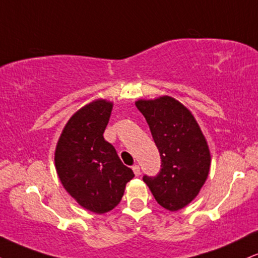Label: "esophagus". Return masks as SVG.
<instances>
[{
  "label": "esophagus",
  "mask_w": 258,
  "mask_h": 258,
  "mask_svg": "<svg viewBox=\"0 0 258 258\" xmlns=\"http://www.w3.org/2000/svg\"><path fill=\"white\" fill-rule=\"evenodd\" d=\"M132 170H133V172H135L136 176H139V174H141V168H139L138 165H133Z\"/></svg>",
  "instance_id": "34e87169"
}]
</instances>
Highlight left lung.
<instances>
[{"label": "left lung", "instance_id": "1", "mask_svg": "<svg viewBox=\"0 0 258 258\" xmlns=\"http://www.w3.org/2000/svg\"><path fill=\"white\" fill-rule=\"evenodd\" d=\"M160 152L161 171L143 180L159 205L178 211L190 204L205 184L211 166V153L191 111L170 96L138 99Z\"/></svg>", "mask_w": 258, "mask_h": 258}]
</instances>
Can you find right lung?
Here are the masks:
<instances>
[{
    "label": "right lung",
    "instance_id": "obj_1",
    "mask_svg": "<svg viewBox=\"0 0 258 258\" xmlns=\"http://www.w3.org/2000/svg\"><path fill=\"white\" fill-rule=\"evenodd\" d=\"M112 102L96 99L70 117L54 152V165L64 189L76 203L94 214H105L119 205L127 182L135 174L121 162L103 133Z\"/></svg>",
    "mask_w": 258,
    "mask_h": 258
}]
</instances>
